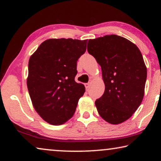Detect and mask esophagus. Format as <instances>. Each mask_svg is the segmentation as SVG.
<instances>
[{"mask_svg":"<svg viewBox=\"0 0 161 161\" xmlns=\"http://www.w3.org/2000/svg\"><path fill=\"white\" fill-rule=\"evenodd\" d=\"M92 80H89V81L88 83L84 84V86H85V87H86V89H89V87H90L91 84H92Z\"/></svg>","mask_w":161,"mask_h":161,"instance_id":"1","label":"esophagus"}]
</instances>
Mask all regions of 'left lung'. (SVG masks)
<instances>
[{"label":"left lung","mask_w":161,"mask_h":161,"mask_svg":"<svg viewBox=\"0 0 161 161\" xmlns=\"http://www.w3.org/2000/svg\"><path fill=\"white\" fill-rule=\"evenodd\" d=\"M87 50L102 68L104 93L95 102L100 116L111 124L131 117L142 102L147 68L134 43L116 35L90 39Z\"/></svg>","instance_id":"left-lung-1"}]
</instances>
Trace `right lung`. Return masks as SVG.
<instances>
[{
	"mask_svg": "<svg viewBox=\"0 0 161 161\" xmlns=\"http://www.w3.org/2000/svg\"><path fill=\"white\" fill-rule=\"evenodd\" d=\"M87 40L52 38L41 43L28 63L27 86L32 106L52 125L72 118L79 99L85 92L77 83V62L85 53Z\"/></svg>",
	"mask_w": 161,
	"mask_h": 161,
	"instance_id": "obj_1",
	"label": "right lung"
}]
</instances>
